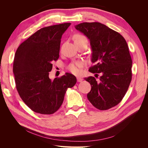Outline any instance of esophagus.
<instances>
[{
	"label": "esophagus",
	"instance_id": "1",
	"mask_svg": "<svg viewBox=\"0 0 148 148\" xmlns=\"http://www.w3.org/2000/svg\"><path fill=\"white\" fill-rule=\"evenodd\" d=\"M83 81V78L81 77H77V82H82Z\"/></svg>",
	"mask_w": 148,
	"mask_h": 148
}]
</instances>
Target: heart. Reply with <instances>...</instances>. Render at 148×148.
<instances>
[{
  "mask_svg": "<svg viewBox=\"0 0 148 148\" xmlns=\"http://www.w3.org/2000/svg\"><path fill=\"white\" fill-rule=\"evenodd\" d=\"M85 39L86 38H85L84 36H83L77 34V35H75L74 36V41L75 42H77ZM83 66V64L81 62H73V63H72L69 65V70L73 74L78 75L80 73V69H81Z\"/></svg>",
  "mask_w": 148,
  "mask_h": 148,
  "instance_id": "heart-1",
  "label": "heart"
}]
</instances>
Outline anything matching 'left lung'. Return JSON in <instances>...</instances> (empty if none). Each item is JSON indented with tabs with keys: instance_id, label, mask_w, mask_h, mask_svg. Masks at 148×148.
Returning <instances> with one entry per match:
<instances>
[{
	"instance_id": "obj_1",
	"label": "left lung",
	"mask_w": 148,
	"mask_h": 148,
	"mask_svg": "<svg viewBox=\"0 0 148 148\" xmlns=\"http://www.w3.org/2000/svg\"><path fill=\"white\" fill-rule=\"evenodd\" d=\"M75 27L90 42L95 65L89 71L102 74L98 82L93 77L85 78L91 86L88 99L98 109H109L122 100L132 81V60L127 43L120 34L98 22H84Z\"/></svg>"
}]
</instances>
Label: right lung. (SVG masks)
Instances as JSON below:
<instances>
[{
    "label": "right lung",
    "mask_w": 148,
    "mask_h": 148,
    "mask_svg": "<svg viewBox=\"0 0 148 148\" xmlns=\"http://www.w3.org/2000/svg\"><path fill=\"white\" fill-rule=\"evenodd\" d=\"M70 25L40 29L16 51L13 65L16 88L21 99L36 113H55L63 103L67 88L77 83L76 77L69 73L54 79L49 78L53 62L59 57L62 36Z\"/></svg>",
    "instance_id": "obj_1"
}]
</instances>
